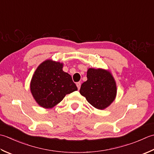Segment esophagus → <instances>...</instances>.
Wrapping results in <instances>:
<instances>
[{
  "instance_id": "esophagus-1",
  "label": "esophagus",
  "mask_w": 154,
  "mask_h": 154,
  "mask_svg": "<svg viewBox=\"0 0 154 154\" xmlns=\"http://www.w3.org/2000/svg\"><path fill=\"white\" fill-rule=\"evenodd\" d=\"M76 86H77L78 89V90H80V86H81V84H80V82H77V83H76Z\"/></svg>"
}]
</instances>
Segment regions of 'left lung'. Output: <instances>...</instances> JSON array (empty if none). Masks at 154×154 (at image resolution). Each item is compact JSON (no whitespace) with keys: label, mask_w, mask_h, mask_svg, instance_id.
<instances>
[{"label":"left lung","mask_w":154,"mask_h":154,"mask_svg":"<svg viewBox=\"0 0 154 154\" xmlns=\"http://www.w3.org/2000/svg\"><path fill=\"white\" fill-rule=\"evenodd\" d=\"M87 78V81L81 85L80 94L97 109L108 107L117 93L116 84L110 72L100 68H89Z\"/></svg>","instance_id":"obj_1"}]
</instances>
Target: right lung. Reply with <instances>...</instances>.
<instances>
[{
  "instance_id": "add662e5",
  "label": "right lung",
  "mask_w": 154,
  "mask_h": 154,
  "mask_svg": "<svg viewBox=\"0 0 154 154\" xmlns=\"http://www.w3.org/2000/svg\"><path fill=\"white\" fill-rule=\"evenodd\" d=\"M63 64L46 60L34 72L30 82V91L41 107L52 108L65 96L78 90L71 76L62 70Z\"/></svg>"
}]
</instances>
